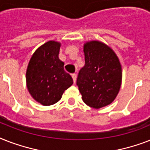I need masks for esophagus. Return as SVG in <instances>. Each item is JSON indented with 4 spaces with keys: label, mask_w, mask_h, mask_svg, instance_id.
Listing matches in <instances>:
<instances>
[{
    "label": "esophagus",
    "mask_w": 150,
    "mask_h": 150,
    "mask_svg": "<svg viewBox=\"0 0 150 150\" xmlns=\"http://www.w3.org/2000/svg\"><path fill=\"white\" fill-rule=\"evenodd\" d=\"M71 77H72L73 79V82H74V83H75V82H76V79H77V75L74 73V74L71 75Z\"/></svg>",
    "instance_id": "esophagus-1"
}]
</instances>
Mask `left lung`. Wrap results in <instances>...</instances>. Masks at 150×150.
Returning a JSON list of instances; mask_svg holds the SVG:
<instances>
[{
  "label": "left lung",
  "mask_w": 150,
  "mask_h": 150,
  "mask_svg": "<svg viewBox=\"0 0 150 150\" xmlns=\"http://www.w3.org/2000/svg\"><path fill=\"white\" fill-rule=\"evenodd\" d=\"M85 65L80 69L77 84L83 102L99 109L111 103L118 94L122 71L111 48L100 41L84 44Z\"/></svg>",
  "instance_id": "left-lung-1"
}]
</instances>
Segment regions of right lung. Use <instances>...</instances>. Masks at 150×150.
Instances as JSON below:
<instances>
[{"label":"right lung","instance_id":"add662e5","mask_svg":"<svg viewBox=\"0 0 150 150\" xmlns=\"http://www.w3.org/2000/svg\"><path fill=\"white\" fill-rule=\"evenodd\" d=\"M61 43L48 41L35 51L26 70V85L33 98L43 106L61 100L62 94L73 84L72 78L64 69L58 57Z\"/></svg>","mask_w":150,"mask_h":150}]
</instances>
